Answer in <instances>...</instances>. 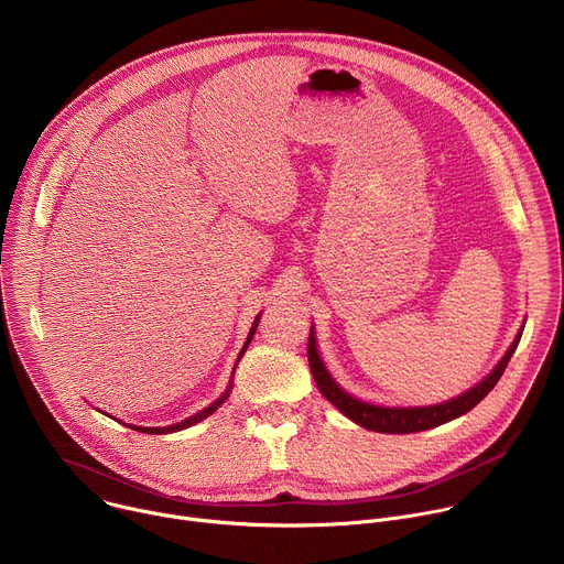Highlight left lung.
<instances>
[{"instance_id":"8db88e82","label":"left lung","mask_w":564,"mask_h":564,"mask_svg":"<svg viewBox=\"0 0 564 564\" xmlns=\"http://www.w3.org/2000/svg\"><path fill=\"white\" fill-rule=\"evenodd\" d=\"M522 335L516 337V341L511 344V348L507 350V355L502 357V361L496 366V370L485 379L479 381L475 388H470L468 392L444 401V404H435V406H424V409H383V406H372L366 404V401H359L355 397H350L348 392H344L333 377L328 375V370L324 368L316 352V344H314V335L310 330V339H307V361H310V370L312 377L333 406H337L346 417H350L352 422H357L359 426L368 429V431H377V433H420V431H429L435 426H442L464 413H468L473 406H477L481 399H485L494 386L500 381L505 368L509 366V359L513 357L518 341Z\"/></svg>"}]
</instances>
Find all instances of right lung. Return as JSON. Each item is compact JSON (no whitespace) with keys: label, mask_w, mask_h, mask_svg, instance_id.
<instances>
[{"label":"right lung","mask_w":564,"mask_h":564,"mask_svg":"<svg viewBox=\"0 0 564 564\" xmlns=\"http://www.w3.org/2000/svg\"><path fill=\"white\" fill-rule=\"evenodd\" d=\"M257 326H259V316L254 318V324H252V330H250V337H248V341H246V346H243V350H240V352H246L248 350V346H250V341H252V335H254V330H257ZM240 357H243V355H240ZM229 392V390H227ZM227 392L225 394H220L216 401H214V404L212 406H207V409H203L200 413H196L194 417H189V420H185V422H181V424H174V426H167V429H140V426H129V429H133V431H140V433H151V435H163V433H174V431H181V429H189V426H194V424H198V422H203L205 417H209L220 404H223V401L227 399Z\"/></svg>","instance_id":"obj_1"}]
</instances>
